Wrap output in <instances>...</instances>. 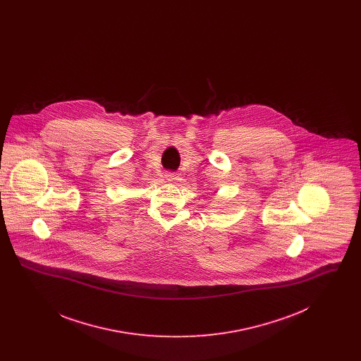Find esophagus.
Wrapping results in <instances>:
<instances>
[{
    "label": "esophagus",
    "mask_w": 361,
    "mask_h": 361,
    "mask_svg": "<svg viewBox=\"0 0 361 361\" xmlns=\"http://www.w3.org/2000/svg\"><path fill=\"white\" fill-rule=\"evenodd\" d=\"M165 178H166L169 183H173V181L177 180V173L166 172L165 173Z\"/></svg>",
    "instance_id": "esophagus-1"
}]
</instances>
